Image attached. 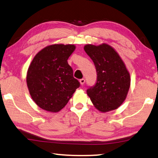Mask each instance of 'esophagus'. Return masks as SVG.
Returning <instances> with one entry per match:
<instances>
[{"instance_id": "34e87169", "label": "esophagus", "mask_w": 158, "mask_h": 158, "mask_svg": "<svg viewBox=\"0 0 158 158\" xmlns=\"http://www.w3.org/2000/svg\"><path fill=\"white\" fill-rule=\"evenodd\" d=\"M85 82V80L84 78H82L80 80V83H81V85H84Z\"/></svg>"}]
</instances>
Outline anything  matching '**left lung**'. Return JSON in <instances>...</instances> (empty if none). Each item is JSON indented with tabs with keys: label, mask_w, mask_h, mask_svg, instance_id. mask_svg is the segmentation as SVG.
Listing matches in <instances>:
<instances>
[{
	"label": "left lung",
	"mask_w": 158,
	"mask_h": 158,
	"mask_svg": "<svg viewBox=\"0 0 158 158\" xmlns=\"http://www.w3.org/2000/svg\"><path fill=\"white\" fill-rule=\"evenodd\" d=\"M85 51L94 64L97 81L87 90L96 109L107 112L123 103L131 86V76L119 55L107 44H87Z\"/></svg>",
	"instance_id": "left-lung-1"
}]
</instances>
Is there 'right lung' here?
Instances as JSON below:
<instances>
[{
  "label": "right lung",
  "mask_w": 158,
  "mask_h": 158,
  "mask_svg": "<svg viewBox=\"0 0 158 158\" xmlns=\"http://www.w3.org/2000/svg\"><path fill=\"white\" fill-rule=\"evenodd\" d=\"M75 49L73 44H52L33 58L26 82L32 100L40 108L51 112L60 111L80 87L67 62Z\"/></svg>",
  "instance_id": "1"
}]
</instances>
